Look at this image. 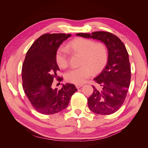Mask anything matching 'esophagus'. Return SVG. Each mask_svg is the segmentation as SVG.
Listing matches in <instances>:
<instances>
[{
	"instance_id": "obj_1",
	"label": "esophagus",
	"mask_w": 148,
	"mask_h": 148,
	"mask_svg": "<svg viewBox=\"0 0 148 148\" xmlns=\"http://www.w3.org/2000/svg\"><path fill=\"white\" fill-rule=\"evenodd\" d=\"M75 86H76V88H77V89H79L83 86V84H75Z\"/></svg>"
}]
</instances>
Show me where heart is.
Segmentation results:
<instances>
[{"label": "heart", "instance_id": "1", "mask_svg": "<svg viewBox=\"0 0 148 148\" xmlns=\"http://www.w3.org/2000/svg\"><path fill=\"white\" fill-rule=\"evenodd\" d=\"M67 49L73 53L81 55L78 69L69 70L65 75L67 82L76 84L84 83L91 77L92 71L99 72L107 61V50L101 42H95L92 39L78 38L70 41ZM56 61L60 68L65 69L69 65V52L60 47L56 53Z\"/></svg>", "mask_w": 148, "mask_h": 148}]
</instances>
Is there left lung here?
Returning a JSON list of instances; mask_svg holds the SVG:
<instances>
[{
	"label": "left lung",
	"instance_id": "8db88e82",
	"mask_svg": "<svg viewBox=\"0 0 148 148\" xmlns=\"http://www.w3.org/2000/svg\"><path fill=\"white\" fill-rule=\"evenodd\" d=\"M76 35L99 40L107 47V65L102 72L94 78L102 88L98 89L92 86L94 91L88 99V104L89 109L95 114H113L122 106L130 84L131 68L127 49L117 36L109 32L96 31L91 34Z\"/></svg>",
	"mask_w": 148,
	"mask_h": 148
}]
</instances>
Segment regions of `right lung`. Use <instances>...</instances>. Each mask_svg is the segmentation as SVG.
Listing matches in <instances>:
<instances>
[{"label":"right lung","mask_w":148,"mask_h":148,"mask_svg":"<svg viewBox=\"0 0 148 148\" xmlns=\"http://www.w3.org/2000/svg\"><path fill=\"white\" fill-rule=\"evenodd\" d=\"M71 36L44 34L36 40L26 54L22 66L23 88L33 108L41 114L51 115L63 110L77 91L73 84H63L60 90L52 86L53 79L59 78L56 53Z\"/></svg>","instance_id":"add662e5"}]
</instances>
